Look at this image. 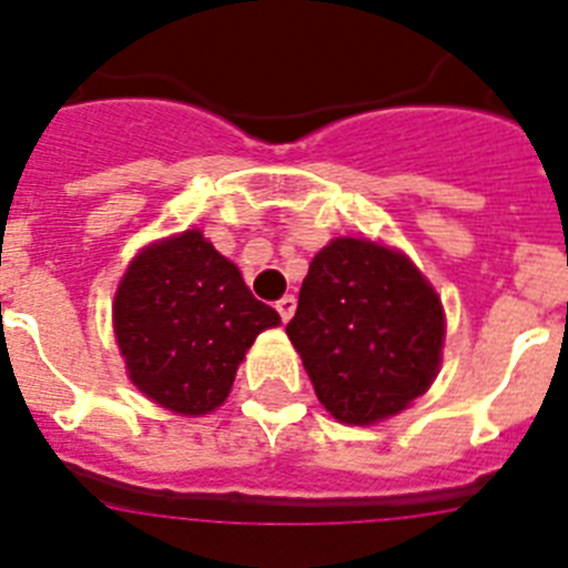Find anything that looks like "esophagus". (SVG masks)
<instances>
[{"instance_id":"esophagus-1","label":"esophagus","mask_w":568,"mask_h":568,"mask_svg":"<svg viewBox=\"0 0 568 568\" xmlns=\"http://www.w3.org/2000/svg\"><path fill=\"white\" fill-rule=\"evenodd\" d=\"M275 310H278L281 321H290L295 313V295H284L281 301H275Z\"/></svg>"}]
</instances>
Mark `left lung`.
Here are the masks:
<instances>
[{"mask_svg":"<svg viewBox=\"0 0 568 568\" xmlns=\"http://www.w3.org/2000/svg\"><path fill=\"white\" fill-rule=\"evenodd\" d=\"M444 333L429 281L366 239H335L315 255L287 324L324 409L353 426L398 415L429 389Z\"/></svg>","mask_w":568,"mask_h":568,"instance_id":"obj_1","label":"left lung"}]
</instances>
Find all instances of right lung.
<instances>
[{"label":"right lung","mask_w":568,"mask_h":568,"mask_svg":"<svg viewBox=\"0 0 568 568\" xmlns=\"http://www.w3.org/2000/svg\"><path fill=\"white\" fill-rule=\"evenodd\" d=\"M278 324V313L250 293L239 267L199 230L144 247L113 301L130 381L179 415L222 406L255 335Z\"/></svg>","instance_id":"add662e5"}]
</instances>
